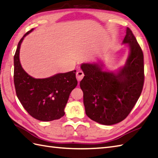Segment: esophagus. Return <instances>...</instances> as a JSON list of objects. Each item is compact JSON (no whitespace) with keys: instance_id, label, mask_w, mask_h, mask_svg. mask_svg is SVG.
Returning <instances> with one entry per match:
<instances>
[{"instance_id":"1","label":"esophagus","mask_w":158,"mask_h":158,"mask_svg":"<svg viewBox=\"0 0 158 158\" xmlns=\"http://www.w3.org/2000/svg\"><path fill=\"white\" fill-rule=\"evenodd\" d=\"M84 73L81 71V70H79V71H78L76 72V78H77V80H78V81H80L84 77Z\"/></svg>"}]
</instances>
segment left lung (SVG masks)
Here are the masks:
<instances>
[{
	"instance_id": "obj_1",
	"label": "left lung",
	"mask_w": 158,
	"mask_h": 158,
	"mask_svg": "<svg viewBox=\"0 0 158 158\" xmlns=\"http://www.w3.org/2000/svg\"><path fill=\"white\" fill-rule=\"evenodd\" d=\"M122 44H128L125 65L117 71L105 69L102 61L83 63L85 73L80 86L86 114L103 125L119 123L128 116L141 95L144 83L143 53L131 30L127 27Z\"/></svg>"
}]
</instances>
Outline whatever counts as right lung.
Listing matches in <instances>:
<instances>
[{"label": "right lung", "instance_id": "1", "mask_svg": "<svg viewBox=\"0 0 158 158\" xmlns=\"http://www.w3.org/2000/svg\"><path fill=\"white\" fill-rule=\"evenodd\" d=\"M24 35L17 44L14 55V84L17 98L24 109L36 120L48 122L58 120L65 115L64 109L69 94L78 81L76 70L57 73L47 78H34L21 65L19 51Z\"/></svg>", "mask_w": 158, "mask_h": 158}]
</instances>
